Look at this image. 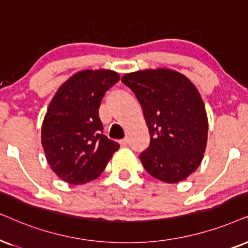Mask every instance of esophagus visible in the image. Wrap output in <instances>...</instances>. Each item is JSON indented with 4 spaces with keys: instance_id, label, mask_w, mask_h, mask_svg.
Here are the masks:
<instances>
[{
    "instance_id": "1",
    "label": "esophagus",
    "mask_w": 248,
    "mask_h": 248,
    "mask_svg": "<svg viewBox=\"0 0 248 248\" xmlns=\"http://www.w3.org/2000/svg\"><path fill=\"white\" fill-rule=\"evenodd\" d=\"M128 143H129V140H128V137H124V140H120L121 146H126V145H128Z\"/></svg>"
}]
</instances>
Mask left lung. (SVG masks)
<instances>
[{
    "instance_id": "8db88e82",
    "label": "left lung",
    "mask_w": 248,
    "mask_h": 248,
    "mask_svg": "<svg viewBox=\"0 0 248 248\" xmlns=\"http://www.w3.org/2000/svg\"><path fill=\"white\" fill-rule=\"evenodd\" d=\"M121 81L133 90L149 124L151 142L140 155L143 167L166 183L186 180L207 144V115L197 88L167 68L128 73Z\"/></svg>"
}]
</instances>
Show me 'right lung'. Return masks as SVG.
Wrapping results in <instances>:
<instances>
[{
    "mask_svg": "<svg viewBox=\"0 0 248 248\" xmlns=\"http://www.w3.org/2000/svg\"><path fill=\"white\" fill-rule=\"evenodd\" d=\"M119 80L114 71H81L52 98L41 139L48 164L62 181L78 186L95 180L120 147L103 134L98 113L105 93Z\"/></svg>",
    "mask_w": 248,
    "mask_h": 248,
    "instance_id": "1",
    "label": "right lung"
}]
</instances>
